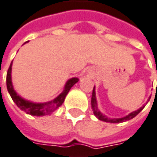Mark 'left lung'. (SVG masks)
<instances>
[{
	"instance_id": "left-lung-1",
	"label": "left lung",
	"mask_w": 157,
	"mask_h": 157,
	"mask_svg": "<svg viewBox=\"0 0 157 157\" xmlns=\"http://www.w3.org/2000/svg\"><path fill=\"white\" fill-rule=\"evenodd\" d=\"M151 97H149L148 98V101L150 99ZM91 106L92 109H93V113L94 115L98 118L100 120L102 121H105V122H110V123H121V122H125V121H127V120H130V119H133L137 114L139 113L143 110V108L145 107V105L141 106L140 109H138L137 111H134L133 113H129L128 115H126V117H123V118H119V119H108L106 116L103 115L102 113H100V111L98 108V104H97V98H96V92H95V87L93 89V92H92V97H91Z\"/></svg>"
}]
</instances>
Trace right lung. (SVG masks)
I'll list each match as a JSON object with an SVG mask.
<instances>
[{"label": "right lung", "mask_w": 157, "mask_h": 157, "mask_svg": "<svg viewBox=\"0 0 157 157\" xmlns=\"http://www.w3.org/2000/svg\"><path fill=\"white\" fill-rule=\"evenodd\" d=\"M11 67H12V62H11L10 66L8 69V73H7V82H7L8 91L10 95L11 98L13 99V101L16 103V105L21 110H23L26 113L32 115V116L48 115V114H51L52 112H54L56 109H58L59 107L63 104L66 96L67 95L70 89L79 81V79L76 77L69 79L66 83L63 91L61 92L56 98H54L52 101L46 102V103H33V102H30L28 100H25L23 98H21L19 95H17V92L15 91L13 85H12V81H11V69H12Z\"/></svg>", "instance_id": "right-lung-1"}]
</instances>
